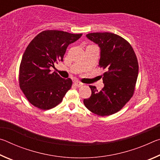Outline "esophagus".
Instances as JSON below:
<instances>
[{"instance_id":"esophagus-1","label":"esophagus","mask_w":160,"mask_h":160,"mask_svg":"<svg viewBox=\"0 0 160 160\" xmlns=\"http://www.w3.org/2000/svg\"><path fill=\"white\" fill-rule=\"evenodd\" d=\"M74 85L75 86H76L77 88H80V87L83 85V84L80 82H78V81H75V82H74Z\"/></svg>"}]
</instances>
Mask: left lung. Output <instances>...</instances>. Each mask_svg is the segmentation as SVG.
<instances>
[{
    "mask_svg": "<svg viewBox=\"0 0 160 160\" xmlns=\"http://www.w3.org/2000/svg\"><path fill=\"white\" fill-rule=\"evenodd\" d=\"M100 48L99 66L107 69L103 74L104 87L101 91L90 85L92 94L84 99L88 109L101 116L120 111L133 95L138 75V63L131 45L120 36L110 32L86 35Z\"/></svg>",
    "mask_w": 160,
    "mask_h": 160,
    "instance_id": "1",
    "label": "left lung"
}]
</instances>
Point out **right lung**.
<instances>
[{"mask_svg": "<svg viewBox=\"0 0 160 160\" xmlns=\"http://www.w3.org/2000/svg\"><path fill=\"white\" fill-rule=\"evenodd\" d=\"M82 34L58 30H46L37 34L26 48L20 66L19 83L26 98L42 110L57 106L72 86L70 78H62L50 68L63 61L68 45Z\"/></svg>", "mask_w": 160, "mask_h": 160, "instance_id": "obj_1", "label": "right lung"}]
</instances>
